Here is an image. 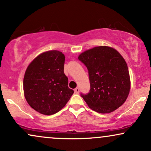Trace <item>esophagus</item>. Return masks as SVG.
Wrapping results in <instances>:
<instances>
[{
	"label": "esophagus",
	"mask_w": 151,
	"mask_h": 151,
	"mask_svg": "<svg viewBox=\"0 0 151 151\" xmlns=\"http://www.w3.org/2000/svg\"><path fill=\"white\" fill-rule=\"evenodd\" d=\"M74 91H75V93H76V94H78L79 93V92H80V89L78 88H76L75 90H74Z\"/></svg>",
	"instance_id": "obj_1"
}]
</instances>
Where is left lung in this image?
I'll return each mask as SVG.
<instances>
[{
	"label": "left lung",
	"mask_w": 151,
	"mask_h": 151,
	"mask_svg": "<svg viewBox=\"0 0 151 151\" xmlns=\"http://www.w3.org/2000/svg\"><path fill=\"white\" fill-rule=\"evenodd\" d=\"M87 67L90 89L81 94L90 109L105 114L124 103L130 91L128 66L122 55L113 48L96 47L78 56Z\"/></svg>",
	"instance_id": "left-lung-1"
}]
</instances>
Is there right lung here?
I'll list each match as a JSON object with an SVG mask.
<instances>
[{"label":"right lung","instance_id":"obj_1","mask_svg":"<svg viewBox=\"0 0 151 151\" xmlns=\"http://www.w3.org/2000/svg\"><path fill=\"white\" fill-rule=\"evenodd\" d=\"M64 63L62 52L49 51L39 55L27 68L23 80L24 97L30 107L41 114H56L74 93L68 86Z\"/></svg>","mask_w":151,"mask_h":151}]
</instances>
